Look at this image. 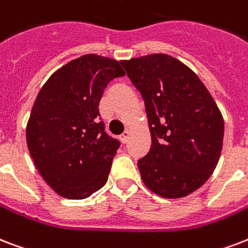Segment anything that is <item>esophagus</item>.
<instances>
[{"instance_id": "1", "label": "esophagus", "mask_w": 248, "mask_h": 248, "mask_svg": "<svg viewBox=\"0 0 248 248\" xmlns=\"http://www.w3.org/2000/svg\"><path fill=\"white\" fill-rule=\"evenodd\" d=\"M130 134H131V132H130V130H126V131H124V134H122V135L120 137L121 141H122V143H127L128 138H130Z\"/></svg>"}]
</instances>
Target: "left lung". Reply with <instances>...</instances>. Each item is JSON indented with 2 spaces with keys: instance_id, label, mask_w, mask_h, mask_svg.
Here are the masks:
<instances>
[{
  "instance_id": "1",
  "label": "left lung",
  "mask_w": 248,
  "mask_h": 248,
  "mask_svg": "<svg viewBox=\"0 0 248 248\" xmlns=\"http://www.w3.org/2000/svg\"><path fill=\"white\" fill-rule=\"evenodd\" d=\"M144 100L152 144L138 161L155 194L190 195L211 177L220 160L224 118L199 77L162 53L121 61Z\"/></svg>"
}]
</instances>
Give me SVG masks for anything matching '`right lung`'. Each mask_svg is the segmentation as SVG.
Segmentation results:
<instances>
[{"label":"right lung","instance_id":"add662e5","mask_svg":"<svg viewBox=\"0 0 248 248\" xmlns=\"http://www.w3.org/2000/svg\"><path fill=\"white\" fill-rule=\"evenodd\" d=\"M120 62L84 54L50 75L32 107L27 147L36 169L66 199H86L107 183L120 141L105 132L99 103Z\"/></svg>","mask_w":248,"mask_h":248}]
</instances>
